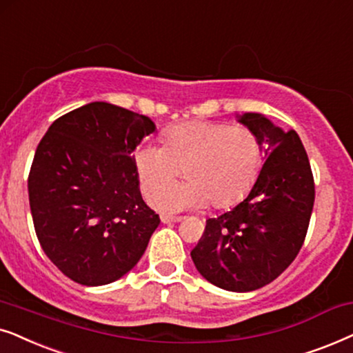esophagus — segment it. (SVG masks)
<instances>
[{"label": "esophagus", "mask_w": 353, "mask_h": 353, "mask_svg": "<svg viewBox=\"0 0 353 353\" xmlns=\"http://www.w3.org/2000/svg\"><path fill=\"white\" fill-rule=\"evenodd\" d=\"M179 221H182V216H169V214H163L161 216V223H164V224L179 223Z\"/></svg>", "instance_id": "esophagus-1"}]
</instances>
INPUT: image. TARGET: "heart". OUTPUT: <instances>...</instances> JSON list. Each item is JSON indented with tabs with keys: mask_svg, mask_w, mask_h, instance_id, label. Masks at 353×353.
I'll return each mask as SVG.
<instances>
[{
	"mask_svg": "<svg viewBox=\"0 0 353 353\" xmlns=\"http://www.w3.org/2000/svg\"><path fill=\"white\" fill-rule=\"evenodd\" d=\"M134 159L145 194L160 187L150 195L152 205L174 213L208 201L214 208H228L242 200L260 172L263 148L245 125L192 121L168 129L164 145H140ZM182 168L185 184L166 186Z\"/></svg>",
	"mask_w": 353,
	"mask_h": 353,
	"instance_id": "b5f03b06",
	"label": "heart"
}]
</instances>
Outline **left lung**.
Here are the masks:
<instances>
[{
    "mask_svg": "<svg viewBox=\"0 0 353 353\" xmlns=\"http://www.w3.org/2000/svg\"><path fill=\"white\" fill-rule=\"evenodd\" d=\"M265 145V164L245 200L206 221L190 252L208 283L231 292L270 284L303 245L314 201V184L303 143L260 112L237 116Z\"/></svg>",
    "mask_w": 353,
    "mask_h": 353,
    "instance_id": "1",
    "label": "left lung"
}]
</instances>
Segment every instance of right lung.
Instances as JSON below:
<instances>
[{
  "instance_id": "1",
  "label": "right lung",
  "mask_w": 353,
  "mask_h": 353,
  "mask_svg": "<svg viewBox=\"0 0 353 353\" xmlns=\"http://www.w3.org/2000/svg\"><path fill=\"white\" fill-rule=\"evenodd\" d=\"M157 130L143 114L93 101L56 119L29 174L46 256L82 285L114 283L145 253L159 216L142 199L134 152Z\"/></svg>"
}]
</instances>
